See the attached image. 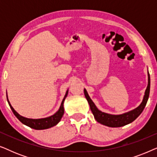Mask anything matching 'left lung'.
<instances>
[{"mask_svg": "<svg viewBox=\"0 0 157 157\" xmlns=\"http://www.w3.org/2000/svg\"><path fill=\"white\" fill-rule=\"evenodd\" d=\"M83 91H84V95L90 106V109H91L92 113H93L94 118L98 123L101 124L103 125L109 126V127H121V126H125L126 124H128L134 121L143 111L149 96L150 76L149 73H148V86L147 89H146L145 95L144 96L141 104L134 110L131 111L129 112L123 113V114L112 115L99 111L96 108L94 103L90 98L86 90L84 89Z\"/></svg>", "mask_w": 157, "mask_h": 157, "instance_id": "obj_1", "label": "left lung"}]
</instances>
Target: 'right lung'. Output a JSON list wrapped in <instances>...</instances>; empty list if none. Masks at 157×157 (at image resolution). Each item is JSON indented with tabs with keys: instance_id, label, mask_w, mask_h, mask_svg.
<instances>
[{
	"instance_id": "add662e5",
	"label": "right lung",
	"mask_w": 157,
	"mask_h": 157,
	"mask_svg": "<svg viewBox=\"0 0 157 157\" xmlns=\"http://www.w3.org/2000/svg\"><path fill=\"white\" fill-rule=\"evenodd\" d=\"M68 95V91H66V95L64 96L63 101L61 104V106L59 109V111H57L55 114H53L51 117L44 118V119H28V118H25L18 114L16 111L14 110V109L13 108L11 105H10L9 101L8 99V96H7V100L8 102V104L11 109L13 113H14V115L16 116L17 119L20 121L21 123L25 124L29 127L36 130H42V129H46V128H51L52 126H54L61 121L62 117H63V113H64V108H63V102L66 96Z\"/></svg>"
}]
</instances>
